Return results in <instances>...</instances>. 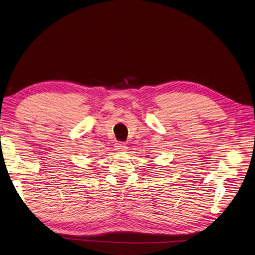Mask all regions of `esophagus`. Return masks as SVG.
Returning a JSON list of instances; mask_svg holds the SVG:
<instances>
[{
  "instance_id": "34e87169",
  "label": "esophagus",
  "mask_w": 255,
  "mask_h": 255,
  "mask_svg": "<svg viewBox=\"0 0 255 255\" xmlns=\"http://www.w3.org/2000/svg\"><path fill=\"white\" fill-rule=\"evenodd\" d=\"M116 149L117 150H125L126 148H127V146L125 145V142H118V143H116Z\"/></svg>"
}]
</instances>
